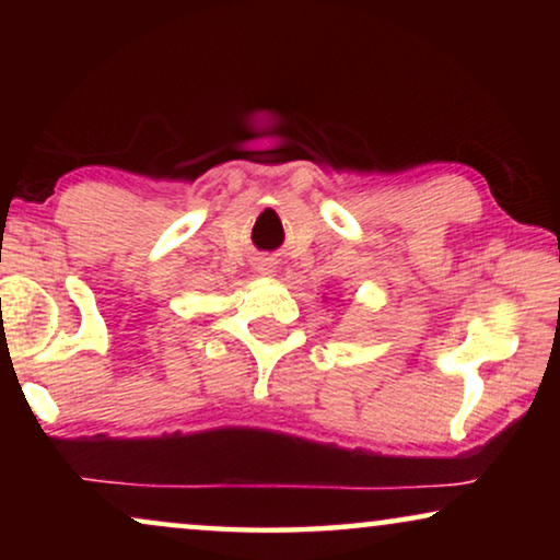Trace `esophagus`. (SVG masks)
I'll use <instances>...</instances> for the list:
<instances>
[{"label":"esophagus","mask_w":560,"mask_h":560,"mask_svg":"<svg viewBox=\"0 0 560 560\" xmlns=\"http://www.w3.org/2000/svg\"><path fill=\"white\" fill-rule=\"evenodd\" d=\"M257 272L259 275H272L275 272V262L270 257H262V259H257Z\"/></svg>","instance_id":"34e87169"}]
</instances>
